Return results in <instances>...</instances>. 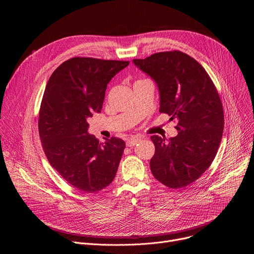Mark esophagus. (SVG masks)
<instances>
[{"instance_id":"esophagus-1","label":"esophagus","mask_w":254,"mask_h":254,"mask_svg":"<svg viewBox=\"0 0 254 254\" xmlns=\"http://www.w3.org/2000/svg\"><path fill=\"white\" fill-rule=\"evenodd\" d=\"M139 139H140V138H138V137H136V136H132V137L128 138V139L127 140V147L132 148L133 146H135V144L139 141Z\"/></svg>"}]
</instances>
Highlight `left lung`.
Segmentation results:
<instances>
[{
  "label": "left lung",
  "mask_w": 254,
  "mask_h": 254,
  "mask_svg": "<svg viewBox=\"0 0 254 254\" xmlns=\"http://www.w3.org/2000/svg\"><path fill=\"white\" fill-rule=\"evenodd\" d=\"M132 63L156 83L160 113L177 120L178 134L152 135L156 152L150 161L154 177L165 186H189L210 167L224 127L220 97L206 70L191 56L160 52Z\"/></svg>",
  "instance_id": "8db88e82"
}]
</instances>
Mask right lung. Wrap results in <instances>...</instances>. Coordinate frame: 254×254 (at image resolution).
Listing matches in <instances>:
<instances>
[{"instance_id": "right-lung-1", "label": "right lung", "mask_w": 254, "mask_h": 254, "mask_svg": "<svg viewBox=\"0 0 254 254\" xmlns=\"http://www.w3.org/2000/svg\"><path fill=\"white\" fill-rule=\"evenodd\" d=\"M128 63L71 58L56 68L43 94L38 127L45 155L65 181L85 193L113 182L126 148L119 137L99 142L88 133L87 119L100 113L107 84Z\"/></svg>"}]
</instances>
